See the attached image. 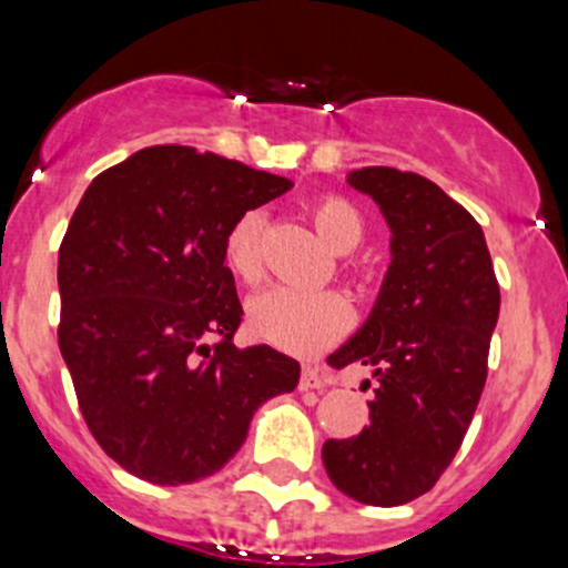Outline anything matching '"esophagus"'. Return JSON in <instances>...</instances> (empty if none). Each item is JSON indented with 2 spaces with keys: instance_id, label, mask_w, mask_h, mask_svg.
<instances>
[{
  "instance_id": "obj_1",
  "label": "esophagus",
  "mask_w": 568,
  "mask_h": 568,
  "mask_svg": "<svg viewBox=\"0 0 568 568\" xmlns=\"http://www.w3.org/2000/svg\"><path fill=\"white\" fill-rule=\"evenodd\" d=\"M326 385H329V379H326L318 368H313V365L302 368V379H300L302 390H324Z\"/></svg>"
}]
</instances>
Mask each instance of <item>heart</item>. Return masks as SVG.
Masks as SVG:
<instances>
[{
  "instance_id": "1",
  "label": "heart",
  "mask_w": 568,
  "mask_h": 568,
  "mask_svg": "<svg viewBox=\"0 0 568 568\" xmlns=\"http://www.w3.org/2000/svg\"><path fill=\"white\" fill-rule=\"evenodd\" d=\"M313 222L337 252L357 247L363 239V216L341 197L318 200L313 205ZM263 227L266 214L255 209L239 216L225 236V263L242 283H257L263 274ZM247 326L268 346L291 354H316L352 326V307L335 291L274 285L250 300Z\"/></svg>"
}]
</instances>
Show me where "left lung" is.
Returning a JSON list of instances; mask_svg holds the SVG:
<instances>
[{
    "label": "left lung",
    "instance_id": "8db88e82",
    "mask_svg": "<svg viewBox=\"0 0 568 568\" xmlns=\"http://www.w3.org/2000/svg\"><path fill=\"white\" fill-rule=\"evenodd\" d=\"M346 183L379 205L390 266L371 316L326 359L371 365V426L326 439L321 459L343 495L390 508L426 495L459 450L486 385L500 285L480 225L434 181L363 168Z\"/></svg>",
    "mask_w": 568,
    "mask_h": 568
}]
</instances>
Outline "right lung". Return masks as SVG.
<instances>
[{"label": "right lung", "mask_w": 568, "mask_h": 568, "mask_svg": "<svg viewBox=\"0 0 568 568\" xmlns=\"http://www.w3.org/2000/svg\"><path fill=\"white\" fill-rule=\"evenodd\" d=\"M291 186L153 145L79 200L57 261L60 352L95 443L136 478H209L239 454L257 406L300 382L294 357L233 343L244 311L225 266L233 222Z\"/></svg>", "instance_id": "add662e5"}]
</instances>
